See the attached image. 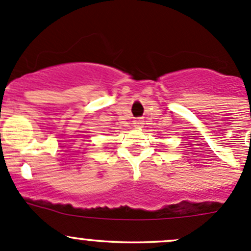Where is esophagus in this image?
Here are the masks:
<instances>
[{
  "label": "esophagus",
  "mask_w": 251,
  "mask_h": 251,
  "mask_svg": "<svg viewBox=\"0 0 251 251\" xmlns=\"http://www.w3.org/2000/svg\"><path fill=\"white\" fill-rule=\"evenodd\" d=\"M133 124H135L136 127H142V125H143V120H142V119H136V120L133 121Z\"/></svg>",
  "instance_id": "34e87169"
}]
</instances>
